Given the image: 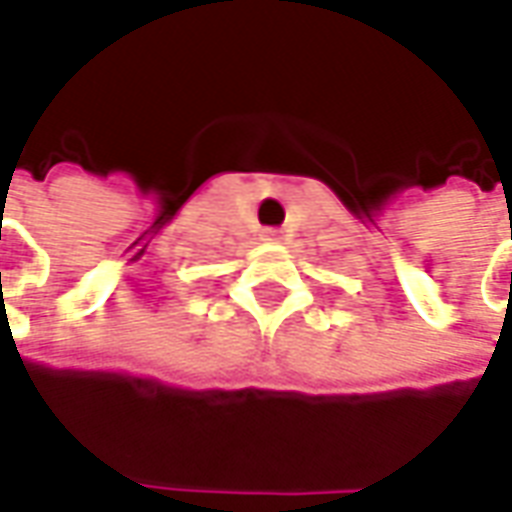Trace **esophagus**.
Here are the masks:
<instances>
[{
  "mask_svg": "<svg viewBox=\"0 0 512 512\" xmlns=\"http://www.w3.org/2000/svg\"><path fill=\"white\" fill-rule=\"evenodd\" d=\"M263 238H266V241H279L282 233H279L277 227H266V230H263Z\"/></svg>",
  "mask_w": 512,
  "mask_h": 512,
  "instance_id": "34e87169",
  "label": "esophagus"
}]
</instances>
